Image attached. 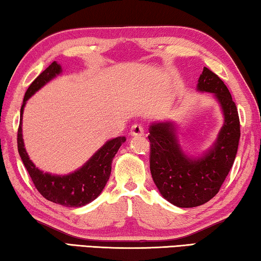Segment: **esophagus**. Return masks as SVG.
I'll return each mask as SVG.
<instances>
[{"instance_id":"esophagus-1","label":"esophagus","mask_w":261,"mask_h":261,"mask_svg":"<svg viewBox=\"0 0 261 261\" xmlns=\"http://www.w3.org/2000/svg\"><path fill=\"white\" fill-rule=\"evenodd\" d=\"M130 134H131V136H141V135H144V127H143V125L138 124V123H135V124L131 126Z\"/></svg>"}]
</instances>
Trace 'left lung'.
Segmentation results:
<instances>
[{
  "label": "left lung",
  "mask_w": 261,
  "mask_h": 261,
  "mask_svg": "<svg viewBox=\"0 0 261 261\" xmlns=\"http://www.w3.org/2000/svg\"><path fill=\"white\" fill-rule=\"evenodd\" d=\"M197 88L215 95L224 116L218 139L204 155L196 159L185 155L173 122L153 123L149 126V169L153 180L166 200L182 208L200 206L219 192L235 161L241 137L237 107L218 74L205 67Z\"/></svg>",
  "instance_id": "obj_1"
}]
</instances>
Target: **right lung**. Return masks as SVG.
I'll use <instances>...</instances> for the list:
<instances>
[{
  "instance_id": "obj_1",
  "label": "right lung",
  "mask_w": 261,
  "mask_h": 261,
  "mask_svg": "<svg viewBox=\"0 0 261 261\" xmlns=\"http://www.w3.org/2000/svg\"><path fill=\"white\" fill-rule=\"evenodd\" d=\"M61 72V65L56 62H53L49 67L39 74L29 86L20 108L17 145H18V152L21 161H23L26 170L29 171L34 187L37 188L43 198L65 207H81L93 201L102 192L109 179L110 171H112L113 159L120 149L121 145L125 141V137H116V138L108 140L102 147L95 152L94 155L85 165L69 175H51L49 173H43L39 168L35 167L26 153L23 134H21V120H23L24 107L26 101L35 92L40 90L43 85H46L48 82Z\"/></svg>"
}]
</instances>
